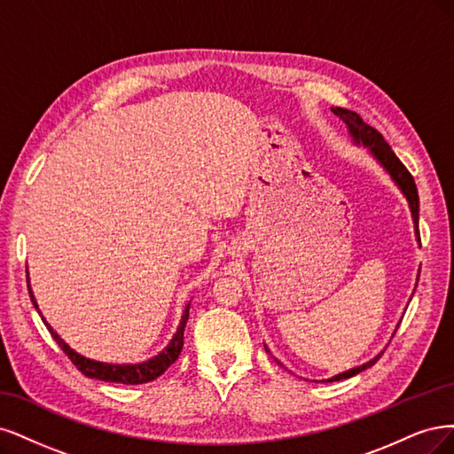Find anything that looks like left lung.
<instances>
[{
	"mask_svg": "<svg viewBox=\"0 0 454 454\" xmlns=\"http://www.w3.org/2000/svg\"><path fill=\"white\" fill-rule=\"evenodd\" d=\"M332 113L338 114L340 119L345 122V126L348 129V136H350V139H353V143L358 145V147L362 145V147L368 149V153L377 160V164L381 166L390 175V179L394 181V184H396L402 190V194L405 196V200L409 203V211H411L413 226H415V238H417V241L420 245V233H419V192H417V184H415V181L411 177V173H409L407 168L400 162V158L394 154V151L390 149V145L383 139V136L379 134V131L375 128H372L370 124H365L360 119L358 113L343 109V107H332ZM417 281H419V275H417ZM394 333H396V330H394ZM266 350L270 353L268 347H266ZM381 355L383 353H379L370 362H365L362 365H356V368H350V370H347L343 373L333 375L332 379H328V381H341V379L355 377L356 373L372 368V365L379 358H381Z\"/></svg>",
	"mask_w": 454,
	"mask_h": 454,
	"instance_id": "8db88e82",
	"label": "left lung"
}]
</instances>
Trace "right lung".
I'll return each mask as SVG.
<instances>
[{"instance_id": "add662e5", "label": "right lung", "mask_w": 454, "mask_h": 454, "mask_svg": "<svg viewBox=\"0 0 454 454\" xmlns=\"http://www.w3.org/2000/svg\"><path fill=\"white\" fill-rule=\"evenodd\" d=\"M27 292H30V298L32 303L39 311V305L35 301V296L32 292V286L27 285ZM188 311H190V301L184 305V311L181 317V323L177 326V332L173 333L171 341L160 350L158 355H154L153 358L145 360V362H137V364H111V362H99V360H92V358H86L82 355H79L77 350H73L60 335L54 332V328L47 323L45 317L41 315L43 323H45L47 330L51 332V335L54 338V341L60 345V348L67 355V358L77 365V370L81 373H84L86 377L90 379H99V381H106V383H122V385H143V383H149L154 381L156 377L162 375L169 365L179 358L181 350H183V343H184V326H186V320H188Z\"/></svg>"}]
</instances>
